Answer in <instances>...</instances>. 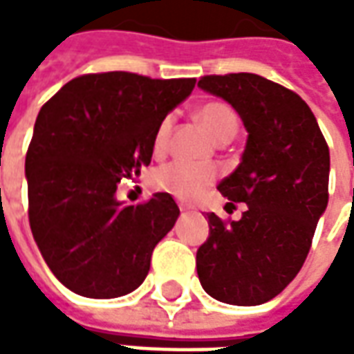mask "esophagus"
<instances>
[{"label": "esophagus", "mask_w": 354, "mask_h": 354, "mask_svg": "<svg viewBox=\"0 0 354 354\" xmlns=\"http://www.w3.org/2000/svg\"><path fill=\"white\" fill-rule=\"evenodd\" d=\"M178 207H180V210H182V212H187V210H192V205H187V203H180V205H178Z\"/></svg>", "instance_id": "34e87169"}]
</instances>
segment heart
Here are the masks:
<instances>
[{
	"label": "heart",
	"instance_id": "heart-1",
	"mask_svg": "<svg viewBox=\"0 0 354 354\" xmlns=\"http://www.w3.org/2000/svg\"><path fill=\"white\" fill-rule=\"evenodd\" d=\"M197 119L210 132V136L225 144L235 138L239 131V117L235 109L227 102L210 100L197 109ZM174 117H162L153 134V151L162 155L169 147L170 132H172ZM218 178V170L208 165H192L184 161H170L149 174V185L161 193H169L172 197L184 201H193L207 189Z\"/></svg>",
	"mask_w": 354,
	"mask_h": 354
}]
</instances>
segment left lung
<instances>
[{
  "label": "left lung",
  "instance_id": "1",
  "mask_svg": "<svg viewBox=\"0 0 354 354\" xmlns=\"http://www.w3.org/2000/svg\"><path fill=\"white\" fill-rule=\"evenodd\" d=\"M199 87L237 109L248 131L243 161L218 189L246 203L239 222L208 212L197 250L205 292L231 305L266 304L299 273L328 205L330 151L301 96L256 73L205 75Z\"/></svg>",
  "mask_w": 354,
  "mask_h": 354
}]
</instances>
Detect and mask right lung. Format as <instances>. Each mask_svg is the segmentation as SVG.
I'll return each mask as SVG.
<instances>
[{
    "mask_svg": "<svg viewBox=\"0 0 354 354\" xmlns=\"http://www.w3.org/2000/svg\"><path fill=\"white\" fill-rule=\"evenodd\" d=\"M193 87V77L85 73L45 102L26 153L28 218L66 288L108 299L144 282L180 208L169 193L127 207L117 184L151 162L157 124Z\"/></svg>",
    "mask_w": 354,
    "mask_h": 354,
    "instance_id": "right-lung-1",
    "label": "right lung"
}]
</instances>
